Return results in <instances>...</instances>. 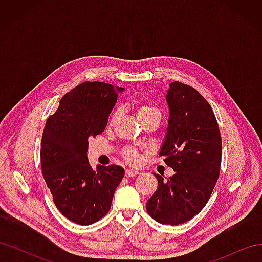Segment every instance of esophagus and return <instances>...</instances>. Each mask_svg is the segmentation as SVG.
Returning a JSON list of instances; mask_svg holds the SVG:
<instances>
[{
    "label": "esophagus",
    "mask_w": 262,
    "mask_h": 262,
    "mask_svg": "<svg viewBox=\"0 0 262 262\" xmlns=\"http://www.w3.org/2000/svg\"><path fill=\"white\" fill-rule=\"evenodd\" d=\"M138 171L136 170V169H126L125 170V176L126 177H133V176H136V175H138Z\"/></svg>",
    "instance_id": "esophagus-1"
}]
</instances>
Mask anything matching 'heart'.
Listing matches in <instances>:
<instances>
[{"label": "heart", "instance_id": "heart-1", "mask_svg": "<svg viewBox=\"0 0 262 262\" xmlns=\"http://www.w3.org/2000/svg\"><path fill=\"white\" fill-rule=\"evenodd\" d=\"M137 115L141 122L149 120V119H158V120H161L162 118L161 110L152 104H147V102H140L137 107ZM116 118L117 112L113 113V115L110 116L109 123L113 124ZM123 156L131 164H136L139 161V153L134 148H126L123 152Z\"/></svg>", "mask_w": 262, "mask_h": 262}]
</instances>
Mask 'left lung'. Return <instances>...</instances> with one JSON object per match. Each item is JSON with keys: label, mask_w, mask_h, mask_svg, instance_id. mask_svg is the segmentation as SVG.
Here are the masks:
<instances>
[{"label": "left lung", "mask_w": 262, "mask_h": 262, "mask_svg": "<svg viewBox=\"0 0 262 262\" xmlns=\"http://www.w3.org/2000/svg\"><path fill=\"white\" fill-rule=\"evenodd\" d=\"M168 128L160 156L175 170L158 185L146 211L158 223L178 225L191 220L207 204L220 176L222 139L209 102L193 87L169 84Z\"/></svg>", "instance_id": "obj_1"}]
</instances>
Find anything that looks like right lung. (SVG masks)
<instances>
[{
    "instance_id": "add662e5",
    "label": "right lung",
    "mask_w": 262,
    "mask_h": 262,
    "mask_svg": "<svg viewBox=\"0 0 262 262\" xmlns=\"http://www.w3.org/2000/svg\"><path fill=\"white\" fill-rule=\"evenodd\" d=\"M121 87L84 82L67 93L46 122L40 148L42 176L58 210L70 221L91 225L112 207L124 176L120 166H97L87 158L89 138L105 130Z\"/></svg>"
}]
</instances>
